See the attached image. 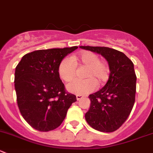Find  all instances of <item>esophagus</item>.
<instances>
[{"mask_svg": "<svg viewBox=\"0 0 153 153\" xmlns=\"http://www.w3.org/2000/svg\"><path fill=\"white\" fill-rule=\"evenodd\" d=\"M82 98H84V97L82 96V95H76L77 100H81Z\"/></svg>", "mask_w": 153, "mask_h": 153, "instance_id": "obj_1", "label": "esophagus"}]
</instances>
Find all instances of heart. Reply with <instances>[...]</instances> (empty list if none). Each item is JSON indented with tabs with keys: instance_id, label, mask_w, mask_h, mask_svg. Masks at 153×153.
I'll list each match as a JSON object with an SVG mask.
<instances>
[{
	"instance_id": "b5f03b06",
	"label": "heart",
	"mask_w": 153,
	"mask_h": 153,
	"mask_svg": "<svg viewBox=\"0 0 153 153\" xmlns=\"http://www.w3.org/2000/svg\"><path fill=\"white\" fill-rule=\"evenodd\" d=\"M88 66L85 72L86 79H75L66 86L67 90L72 94L85 95L95 90L97 85L104 83L109 77V66L103 61L99 59V56L91 51H83L81 53L65 58L61 61L58 68L59 75L63 81H72L75 75L76 65Z\"/></svg>"
}]
</instances>
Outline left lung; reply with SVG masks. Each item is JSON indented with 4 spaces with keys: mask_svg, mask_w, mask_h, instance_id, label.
I'll use <instances>...</instances> for the list:
<instances>
[{
    "mask_svg": "<svg viewBox=\"0 0 153 153\" xmlns=\"http://www.w3.org/2000/svg\"><path fill=\"white\" fill-rule=\"evenodd\" d=\"M106 59L110 74L105 86L91 94V106L85 114L94 129L113 132L123 125L135 102L137 76L132 61L122 52L105 47L80 46Z\"/></svg>",
    "mask_w": 153,
    "mask_h": 153,
    "instance_id": "obj_1",
    "label": "left lung"
}]
</instances>
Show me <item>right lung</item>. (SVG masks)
Masks as SVG:
<instances>
[{
	"label": "right lung",
	"instance_id": "add662e5",
	"mask_svg": "<svg viewBox=\"0 0 153 153\" xmlns=\"http://www.w3.org/2000/svg\"><path fill=\"white\" fill-rule=\"evenodd\" d=\"M78 47L39 50L23 56L16 67L15 90L24 119L35 130L50 131L59 126L76 100L66 92L59 78L61 61Z\"/></svg>",
	"mask_w": 153,
	"mask_h": 153
}]
</instances>
